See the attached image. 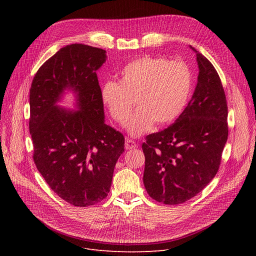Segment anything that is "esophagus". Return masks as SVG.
<instances>
[{
    "label": "esophagus",
    "instance_id": "esophagus-1",
    "mask_svg": "<svg viewBox=\"0 0 256 256\" xmlns=\"http://www.w3.org/2000/svg\"><path fill=\"white\" fill-rule=\"evenodd\" d=\"M138 147V144L134 142V140H130V138H126V144H124V148L126 150H132V149H134Z\"/></svg>",
    "mask_w": 256,
    "mask_h": 256
}]
</instances>
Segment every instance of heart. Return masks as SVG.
<instances>
[{
	"label": "heart",
	"instance_id": "obj_1",
	"mask_svg": "<svg viewBox=\"0 0 256 256\" xmlns=\"http://www.w3.org/2000/svg\"><path fill=\"white\" fill-rule=\"evenodd\" d=\"M192 91V76L186 64L164 58L142 56L128 62L120 72V82L107 81L101 100L110 116L124 126L134 107L138 109L128 124L134 136L147 132L156 122H172L184 110Z\"/></svg>",
	"mask_w": 256,
	"mask_h": 256
}]
</instances>
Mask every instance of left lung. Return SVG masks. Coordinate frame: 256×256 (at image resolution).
<instances>
[{
    "mask_svg": "<svg viewBox=\"0 0 256 256\" xmlns=\"http://www.w3.org/2000/svg\"><path fill=\"white\" fill-rule=\"evenodd\" d=\"M198 84L174 124L146 136L144 184L149 196L165 204L186 202L216 174L228 138V106L221 79L200 52Z\"/></svg>",
    "mask_w": 256,
    "mask_h": 256,
    "instance_id": "obj_1",
    "label": "left lung"
}]
</instances>
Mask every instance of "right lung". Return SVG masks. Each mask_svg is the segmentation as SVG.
<instances>
[{"label":"right lung","mask_w":256,"mask_h":256,"mask_svg":"<svg viewBox=\"0 0 256 256\" xmlns=\"http://www.w3.org/2000/svg\"><path fill=\"white\" fill-rule=\"evenodd\" d=\"M106 58L98 48L66 46L40 68L30 88L34 163L54 192L75 206L107 196L124 151L122 134L104 122L96 70ZM64 90L76 93L78 110L57 106Z\"/></svg>","instance_id":"right-lung-1"}]
</instances>
